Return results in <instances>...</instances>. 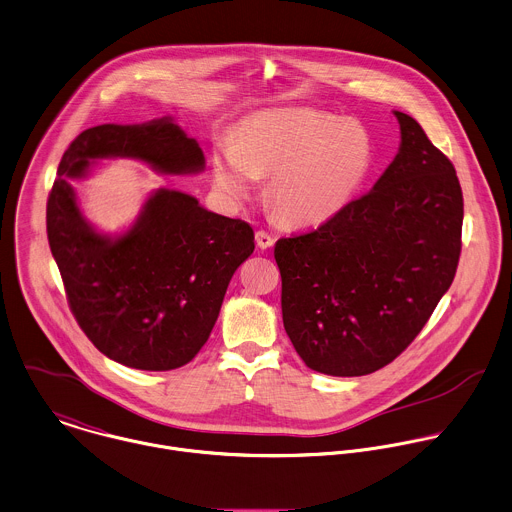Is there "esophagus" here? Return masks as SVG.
I'll return each mask as SVG.
<instances>
[{"instance_id":"34e87169","label":"esophagus","mask_w":512,"mask_h":512,"mask_svg":"<svg viewBox=\"0 0 512 512\" xmlns=\"http://www.w3.org/2000/svg\"><path fill=\"white\" fill-rule=\"evenodd\" d=\"M255 241H257V245H259L261 249H269V247H273V243H275L273 235H269L267 231H257V233H255Z\"/></svg>"}]
</instances>
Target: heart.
Listing matches in <instances>:
<instances>
[{"instance_id":"heart-1","label":"heart","mask_w":512,"mask_h":512,"mask_svg":"<svg viewBox=\"0 0 512 512\" xmlns=\"http://www.w3.org/2000/svg\"><path fill=\"white\" fill-rule=\"evenodd\" d=\"M373 163L369 133L313 109H285L249 121L213 161L217 185L247 195L269 177L267 203L289 225H319L355 195Z\"/></svg>"}]
</instances>
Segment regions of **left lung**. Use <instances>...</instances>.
<instances>
[{"label":"left lung","mask_w":512,"mask_h":512,"mask_svg":"<svg viewBox=\"0 0 512 512\" xmlns=\"http://www.w3.org/2000/svg\"><path fill=\"white\" fill-rule=\"evenodd\" d=\"M401 147L359 199L275 243L285 331L317 373L361 377L395 361L449 291L463 231L451 159L395 111Z\"/></svg>","instance_id":"8db88e82"}]
</instances>
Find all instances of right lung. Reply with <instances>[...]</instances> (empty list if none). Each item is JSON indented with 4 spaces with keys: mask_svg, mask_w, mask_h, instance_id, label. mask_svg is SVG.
I'll list each match as a JSON object with an SVG mask.
<instances>
[{
    "mask_svg": "<svg viewBox=\"0 0 512 512\" xmlns=\"http://www.w3.org/2000/svg\"><path fill=\"white\" fill-rule=\"evenodd\" d=\"M103 157H135L183 175L203 169V151L169 117L85 129L61 157L45 217L69 309L87 339L131 369L183 367L207 343L233 273L253 253V227L159 189L125 235H99L69 179L85 177L89 159Z\"/></svg>",
    "mask_w": 512,
    "mask_h": 512,
    "instance_id": "obj_1",
    "label": "right lung"
}]
</instances>
